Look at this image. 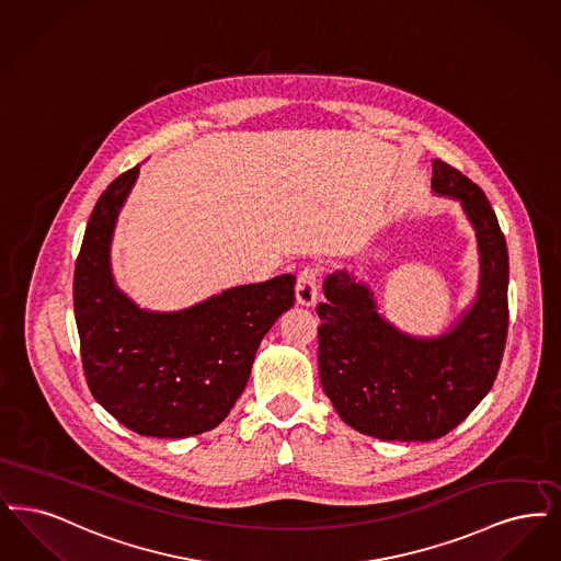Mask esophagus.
Returning a JSON list of instances; mask_svg holds the SVG:
<instances>
[{"instance_id":"obj_1","label":"esophagus","mask_w":561,"mask_h":561,"mask_svg":"<svg viewBox=\"0 0 561 561\" xmlns=\"http://www.w3.org/2000/svg\"><path fill=\"white\" fill-rule=\"evenodd\" d=\"M318 276L320 272L314 266H306L297 276V285H295V297L297 304L304 308L314 306L318 299Z\"/></svg>"}]
</instances>
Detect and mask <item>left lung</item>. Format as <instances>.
I'll list each match as a JSON object with an SVG mask.
<instances>
[{
    "label": "left lung",
    "mask_w": 561,
    "mask_h": 561,
    "mask_svg": "<svg viewBox=\"0 0 561 561\" xmlns=\"http://www.w3.org/2000/svg\"><path fill=\"white\" fill-rule=\"evenodd\" d=\"M434 195L459 201L480 255L471 306L444 333L421 337L379 312L375 293L350 270L322 283L318 370L322 390L356 432L430 442L467 419L486 396L503 358L510 310V255L486 195L461 171L432 161Z\"/></svg>",
    "instance_id": "obj_1"
}]
</instances>
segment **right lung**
Masks as SVG:
<instances>
[{
	"label": "right lung",
	"mask_w": 561,
	"mask_h": 561,
	"mask_svg": "<svg viewBox=\"0 0 561 561\" xmlns=\"http://www.w3.org/2000/svg\"><path fill=\"white\" fill-rule=\"evenodd\" d=\"M140 165L98 198L75 264V322L98 404L148 438L218 427L243 393L264 335L295 301V276L239 285L191 308L159 312L123 293L111 244Z\"/></svg>",
	"instance_id": "right-lung-1"
}]
</instances>
